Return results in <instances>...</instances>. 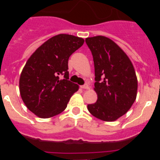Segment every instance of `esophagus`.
Instances as JSON below:
<instances>
[{
    "label": "esophagus",
    "instance_id": "esophagus-1",
    "mask_svg": "<svg viewBox=\"0 0 160 160\" xmlns=\"http://www.w3.org/2000/svg\"><path fill=\"white\" fill-rule=\"evenodd\" d=\"M80 87H81L82 89H85V90H88V89L90 88L89 85H87V84H85V85H83V86H81Z\"/></svg>",
    "mask_w": 160,
    "mask_h": 160
}]
</instances>
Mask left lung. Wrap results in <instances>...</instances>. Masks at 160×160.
<instances>
[{"label": "left lung", "instance_id": "left-lung-1", "mask_svg": "<svg viewBox=\"0 0 160 160\" xmlns=\"http://www.w3.org/2000/svg\"><path fill=\"white\" fill-rule=\"evenodd\" d=\"M94 64L97 102L89 112L106 122L115 121L128 112L136 99L138 80L128 56L114 41L104 36L86 38Z\"/></svg>", "mask_w": 160, "mask_h": 160}]
</instances>
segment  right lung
I'll list each match as a JSON object with an SVG mask.
<instances>
[{"label":"right lung","instance_id":"1","mask_svg":"<svg viewBox=\"0 0 160 160\" xmlns=\"http://www.w3.org/2000/svg\"><path fill=\"white\" fill-rule=\"evenodd\" d=\"M84 39L70 34L52 37L28 59L19 80L21 97L31 112L42 118L62 112L78 86L69 81L68 60ZM61 75L64 78L60 79Z\"/></svg>","mask_w":160,"mask_h":160}]
</instances>
